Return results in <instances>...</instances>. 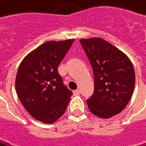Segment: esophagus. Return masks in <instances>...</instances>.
Returning <instances> with one entry per match:
<instances>
[{
    "label": "esophagus",
    "mask_w": 146,
    "mask_h": 146,
    "mask_svg": "<svg viewBox=\"0 0 146 146\" xmlns=\"http://www.w3.org/2000/svg\"><path fill=\"white\" fill-rule=\"evenodd\" d=\"M73 93H74V95H79L80 94V90H76L73 91Z\"/></svg>",
    "instance_id": "obj_1"
}]
</instances>
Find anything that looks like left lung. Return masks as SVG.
Returning a JSON list of instances; mask_svg holds the SVG:
<instances>
[{
    "mask_svg": "<svg viewBox=\"0 0 146 146\" xmlns=\"http://www.w3.org/2000/svg\"><path fill=\"white\" fill-rule=\"evenodd\" d=\"M94 74V93L87 100L91 113L110 118L120 113L131 100L135 71L129 57L99 37L80 39Z\"/></svg>",
    "mask_w": 146,
    "mask_h": 146,
    "instance_id": "8db88e82",
    "label": "left lung"
}]
</instances>
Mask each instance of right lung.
Instances as JSON below:
<instances>
[{
    "mask_svg": "<svg viewBox=\"0 0 146 146\" xmlns=\"http://www.w3.org/2000/svg\"><path fill=\"white\" fill-rule=\"evenodd\" d=\"M73 42L74 39L46 42L20 64L15 90L21 104L36 120L52 123L66 111L73 93L63 84L57 68Z\"/></svg>",
    "mask_w": 146,
    "mask_h": 146,
    "instance_id": "obj_1",
    "label": "right lung"
}]
</instances>
